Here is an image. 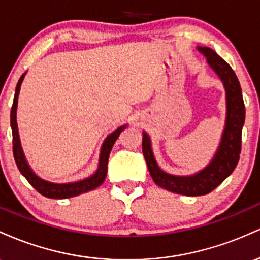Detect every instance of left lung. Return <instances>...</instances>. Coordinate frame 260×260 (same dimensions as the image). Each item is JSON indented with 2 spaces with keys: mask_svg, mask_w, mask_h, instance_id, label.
Instances as JSON below:
<instances>
[{
  "mask_svg": "<svg viewBox=\"0 0 260 260\" xmlns=\"http://www.w3.org/2000/svg\"><path fill=\"white\" fill-rule=\"evenodd\" d=\"M197 50L205 57L209 67L220 78L224 88V126L214 157L205 167L195 173L185 176L168 173L156 161L150 135L142 131V152L153 182L166 190L186 197L209 194L235 171L240 159L242 127L246 119L241 84L231 66L208 46H197Z\"/></svg>",
  "mask_w": 260,
  "mask_h": 260,
  "instance_id": "1",
  "label": "left lung"
}]
</instances>
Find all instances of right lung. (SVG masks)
Instances as JSON below:
<instances>
[{"instance_id": "1", "label": "right lung", "mask_w": 260, "mask_h": 260, "mask_svg": "<svg viewBox=\"0 0 260 260\" xmlns=\"http://www.w3.org/2000/svg\"><path fill=\"white\" fill-rule=\"evenodd\" d=\"M27 72H24L20 76L18 83L16 87V93H14L13 106L11 109V127H12V135H13V156L14 161H16L17 167L19 172L23 174V177L28 180L29 184L33 186L34 189L44 197L49 198V199H67V198H74L77 195L88 193L93 189L98 188L99 185L103 184L107 177V165L108 158H109L110 151H112L113 146H114L116 139L119 138L122 130L126 129L127 124L121 125L118 129L109 134L106 139H104L103 144L101 146V151H99V158L98 166L94 173H92L89 177L83 178V179L76 180V182H67V183H55L50 180L43 179L39 177L33 168L30 167L27 158H25L24 151H23L22 144H20L19 139V131L18 125H17V107H18V95L20 91V86H22L23 80H24Z\"/></svg>"}]
</instances>
